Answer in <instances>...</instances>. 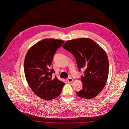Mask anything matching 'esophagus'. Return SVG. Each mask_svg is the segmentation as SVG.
<instances>
[{"label": "esophagus", "instance_id": "1", "mask_svg": "<svg viewBox=\"0 0 129 129\" xmlns=\"http://www.w3.org/2000/svg\"><path fill=\"white\" fill-rule=\"evenodd\" d=\"M73 79H72V78H71V77L67 79V81L68 83H71V82H73Z\"/></svg>", "mask_w": 129, "mask_h": 129}]
</instances>
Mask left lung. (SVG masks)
<instances>
[{
    "mask_svg": "<svg viewBox=\"0 0 129 129\" xmlns=\"http://www.w3.org/2000/svg\"><path fill=\"white\" fill-rule=\"evenodd\" d=\"M63 48L74 55L80 72L85 69L84 75L81 76L83 86L77 95L86 99L95 97L103 89L108 78L109 62L106 53L88 38L68 41Z\"/></svg>",
    "mask_w": 129,
    "mask_h": 129,
    "instance_id": "obj_1",
    "label": "left lung"
}]
</instances>
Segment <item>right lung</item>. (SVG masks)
I'll list each match as a JSON object with an SVG mask.
<instances>
[{"label": "right lung", "mask_w": 129, "mask_h": 129, "mask_svg": "<svg viewBox=\"0 0 129 129\" xmlns=\"http://www.w3.org/2000/svg\"><path fill=\"white\" fill-rule=\"evenodd\" d=\"M64 41L53 39L43 40L32 46L26 53L24 72L32 90L41 98L50 100L61 93L65 83L53 79L55 72L50 68L54 54Z\"/></svg>", "instance_id": "add662e5"}]
</instances>
